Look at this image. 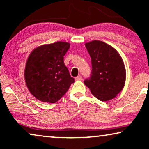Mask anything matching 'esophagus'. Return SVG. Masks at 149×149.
I'll list each match as a JSON object with an SVG mask.
<instances>
[{"label":"esophagus","mask_w":149,"mask_h":149,"mask_svg":"<svg viewBox=\"0 0 149 149\" xmlns=\"http://www.w3.org/2000/svg\"><path fill=\"white\" fill-rule=\"evenodd\" d=\"M75 79H76V81H81L83 80V77L81 75H79L75 78Z\"/></svg>","instance_id":"34e87169"}]
</instances>
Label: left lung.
<instances>
[{
	"label": "left lung",
	"mask_w": 149,
	"mask_h": 149,
	"mask_svg": "<svg viewBox=\"0 0 149 149\" xmlns=\"http://www.w3.org/2000/svg\"><path fill=\"white\" fill-rule=\"evenodd\" d=\"M91 57L92 69L84 83L101 101L116 97L125 85L126 72L123 61L113 47L100 40L85 43Z\"/></svg>",
	"instance_id": "1"
}]
</instances>
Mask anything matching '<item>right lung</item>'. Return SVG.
I'll return each mask as SVG.
<instances>
[{
	"mask_svg": "<svg viewBox=\"0 0 149 149\" xmlns=\"http://www.w3.org/2000/svg\"><path fill=\"white\" fill-rule=\"evenodd\" d=\"M69 48L68 42H56L38 47L30 54L24 76L28 89L36 99L56 102L74 83L64 63Z\"/></svg>",
	"mask_w": 149,
	"mask_h": 149,
	"instance_id": "obj_1",
	"label": "right lung"
}]
</instances>
